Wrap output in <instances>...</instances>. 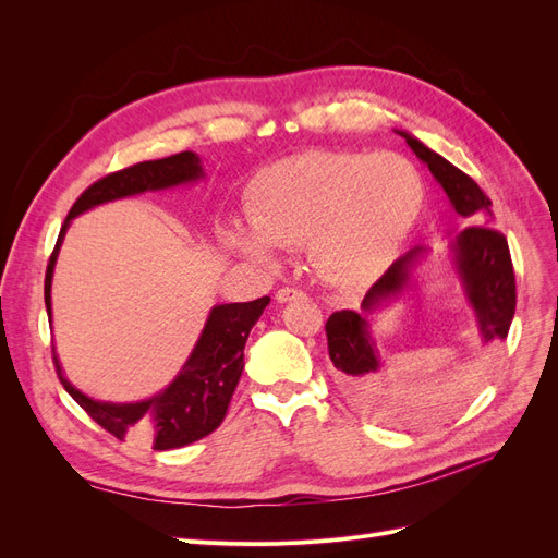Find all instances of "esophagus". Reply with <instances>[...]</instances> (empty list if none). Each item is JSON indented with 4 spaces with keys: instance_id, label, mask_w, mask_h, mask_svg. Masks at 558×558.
I'll return each instance as SVG.
<instances>
[{
    "instance_id": "34e87169",
    "label": "esophagus",
    "mask_w": 558,
    "mask_h": 558,
    "mask_svg": "<svg viewBox=\"0 0 558 558\" xmlns=\"http://www.w3.org/2000/svg\"><path fill=\"white\" fill-rule=\"evenodd\" d=\"M300 298H305V293L298 291V289H289V286H283V289H279L275 293L277 302H291V300H300Z\"/></svg>"
}]
</instances>
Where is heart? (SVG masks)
<instances>
[{"mask_svg":"<svg viewBox=\"0 0 558 558\" xmlns=\"http://www.w3.org/2000/svg\"><path fill=\"white\" fill-rule=\"evenodd\" d=\"M416 167L391 150H307L251 181L248 221L232 223L228 244L272 263L275 246H307L318 275L353 289L393 263L424 209Z\"/></svg>","mask_w":558,"mask_h":558,"instance_id":"b5f03b06","label":"heart"}]
</instances>
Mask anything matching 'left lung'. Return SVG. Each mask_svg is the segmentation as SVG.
<instances>
[{"label":"left lung","instance_id":"left-lung-1","mask_svg":"<svg viewBox=\"0 0 558 558\" xmlns=\"http://www.w3.org/2000/svg\"><path fill=\"white\" fill-rule=\"evenodd\" d=\"M398 134L404 137L416 158L428 165L435 181L445 189L453 211L470 223H484L468 226L453 234V267L459 272L470 307L477 316L482 342L488 344L505 340L517 307V283L508 240L496 228H488L494 218L492 199L465 172L437 156L426 144H421L402 130H398ZM424 253V246H414L388 267L381 279L365 293L361 302L363 312L342 310L326 320L330 361L353 400H375V393L384 381V363L373 337H369L367 314L408 289L412 269Z\"/></svg>","mask_w":558,"mask_h":558}]
</instances>
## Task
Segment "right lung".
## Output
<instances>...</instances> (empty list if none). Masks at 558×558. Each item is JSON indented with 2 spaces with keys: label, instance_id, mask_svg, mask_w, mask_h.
Returning a JSON list of instances; mask_svg holds the SVG:
<instances>
[{
  "label": "right lung",
  "instance_id": "add662e5",
  "mask_svg": "<svg viewBox=\"0 0 558 558\" xmlns=\"http://www.w3.org/2000/svg\"><path fill=\"white\" fill-rule=\"evenodd\" d=\"M205 177L199 158L193 150H181L177 156L146 160L121 172L107 174L78 195L74 207L64 218L60 238L46 267L44 298L46 312L50 318V281H53V267L58 260V251L70 228L72 218L88 211L97 205L111 199H121L130 195H140L146 191H165L172 185H183ZM269 305V298H258L253 302H230V305H216L209 312V318L202 330L199 340L191 353V359L179 369V375L167 384L154 398L142 402H99L83 396L78 388L64 377L58 356L56 369L58 377L83 410L93 421H97L107 433L118 440L128 435L148 440L158 451L179 449L191 442L202 440L221 426L226 418L230 398L238 388V381L244 369V344L248 340L251 328L256 326L263 310Z\"/></svg>",
  "mask_w": 558,
  "mask_h": 558
}]
</instances>
